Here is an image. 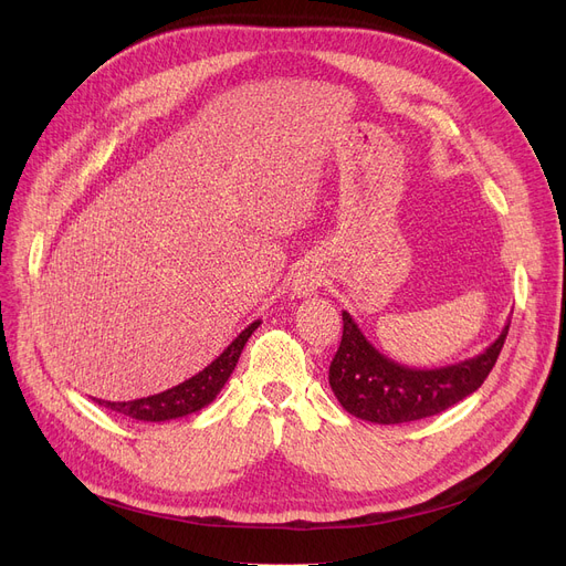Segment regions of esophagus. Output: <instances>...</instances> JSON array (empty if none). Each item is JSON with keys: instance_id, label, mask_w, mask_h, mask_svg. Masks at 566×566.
Wrapping results in <instances>:
<instances>
[{"instance_id": "34e87169", "label": "esophagus", "mask_w": 566, "mask_h": 566, "mask_svg": "<svg viewBox=\"0 0 566 566\" xmlns=\"http://www.w3.org/2000/svg\"><path fill=\"white\" fill-rule=\"evenodd\" d=\"M318 284H321V280H318V275L312 271L310 265L301 268V271L293 275V293L298 295V298H307V295L316 293Z\"/></svg>"}]
</instances>
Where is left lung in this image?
<instances>
[{"instance_id":"8db88e82","label":"left lung","mask_w":566,"mask_h":566,"mask_svg":"<svg viewBox=\"0 0 566 566\" xmlns=\"http://www.w3.org/2000/svg\"><path fill=\"white\" fill-rule=\"evenodd\" d=\"M344 335L331 363V388L346 412L376 424H401L431 418L472 395L491 374L510 333L470 360L436 369H415L390 360L371 346L358 323L342 312Z\"/></svg>"}]
</instances>
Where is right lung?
I'll return each mask as SVG.
<instances>
[{
  "mask_svg": "<svg viewBox=\"0 0 566 566\" xmlns=\"http://www.w3.org/2000/svg\"><path fill=\"white\" fill-rule=\"evenodd\" d=\"M259 325L261 321L250 323L248 328L238 335L211 365L201 369L199 374H195L192 378L178 382L171 390L144 397V399H133V401H103V399H96V401L114 412H122L126 418L142 420V422H167L176 418H186V415L201 410L220 395L238 358H241L243 346L248 344V339L252 337V333L259 328Z\"/></svg>",
  "mask_w": 566,
  "mask_h": 566,
  "instance_id": "add662e5",
  "label": "right lung"
}]
</instances>
